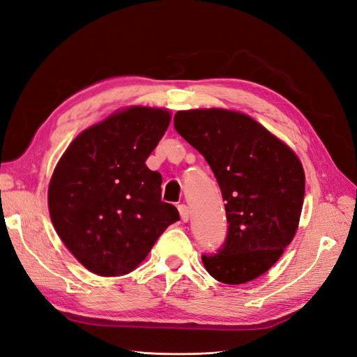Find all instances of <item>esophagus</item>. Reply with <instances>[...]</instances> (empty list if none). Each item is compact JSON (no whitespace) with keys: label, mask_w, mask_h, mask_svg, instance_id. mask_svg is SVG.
Segmentation results:
<instances>
[{"label":"esophagus","mask_w":357,"mask_h":357,"mask_svg":"<svg viewBox=\"0 0 357 357\" xmlns=\"http://www.w3.org/2000/svg\"><path fill=\"white\" fill-rule=\"evenodd\" d=\"M178 213H180V218L183 222H188L189 218H190V211H189V207L185 204L178 205Z\"/></svg>","instance_id":"esophagus-1"}]
</instances>
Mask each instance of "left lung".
Wrapping results in <instances>:
<instances>
[{
  "instance_id": "1",
  "label": "left lung",
  "mask_w": 357,
  "mask_h": 357,
  "mask_svg": "<svg viewBox=\"0 0 357 357\" xmlns=\"http://www.w3.org/2000/svg\"><path fill=\"white\" fill-rule=\"evenodd\" d=\"M174 128L208 162L229 223L219 253L202 256L205 269L226 284L261 277L282 257L298 231L305 193L299 158L241 112L180 110Z\"/></svg>"
}]
</instances>
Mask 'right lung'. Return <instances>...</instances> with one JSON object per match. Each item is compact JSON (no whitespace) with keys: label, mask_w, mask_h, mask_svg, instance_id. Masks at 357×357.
Instances as JSON below:
<instances>
[{"label":"right lung","mask_w":357,"mask_h":357,"mask_svg":"<svg viewBox=\"0 0 357 357\" xmlns=\"http://www.w3.org/2000/svg\"><path fill=\"white\" fill-rule=\"evenodd\" d=\"M169 122L167 109L125 107L82 131L53 169L52 223L91 273L134 271L159 235L180 219L174 205L160 199V174L146 165Z\"/></svg>","instance_id":"right-lung-1"}]
</instances>
